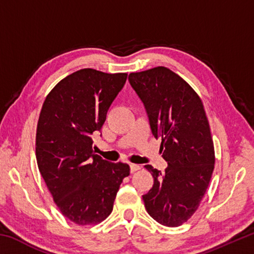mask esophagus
Returning a JSON list of instances; mask_svg holds the SVG:
<instances>
[{
  "instance_id": "esophagus-1",
  "label": "esophagus",
  "mask_w": 254,
  "mask_h": 254,
  "mask_svg": "<svg viewBox=\"0 0 254 254\" xmlns=\"http://www.w3.org/2000/svg\"><path fill=\"white\" fill-rule=\"evenodd\" d=\"M130 169H131V173H135V171L141 169V166L140 165H135V163H131Z\"/></svg>"
}]
</instances>
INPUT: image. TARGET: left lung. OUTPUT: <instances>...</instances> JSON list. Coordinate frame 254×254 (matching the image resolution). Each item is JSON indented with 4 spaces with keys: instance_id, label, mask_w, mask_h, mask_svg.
Returning a JSON list of instances; mask_svg holds the SVG:
<instances>
[{
    "instance_id": "left-lung-1",
    "label": "left lung",
    "mask_w": 254,
    "mask_h": 254,
    "mask_svg": "<svg viewBox=\"0 0 254 254\" xmlns=\"http://www.w3.org/2000/svg\"><path fill=\"white\" fill-rule=\"evenodd\" d=\"M128 81L142 101L152 134L161 137L165 171L147 168L153 186L142 196L153 220L179 226L198 208L212 178L214 145L203 103L182 77L166 67L131 72Z\"/></svg>"
}]
</instances>
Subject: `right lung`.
Listing matches in <instances>:
<instances>
[{"mask_svg":"<svg viewBox=\"0 0 254 254\" xmlns=\"http://www.w3.org/2000/svg\"><path fill=\"white\" fill-rule=\"evenodd\" d=\"M127 74L91 68L60 80L46 97L37 127L39 171L56 205L78 225L109 216L130 166L110 162L93 151L94 132H101L110 106Z\"/></svg>","mask_w":254,"mask_h":254,"instance_id":"1","label":"right lung"}]
</instances>
